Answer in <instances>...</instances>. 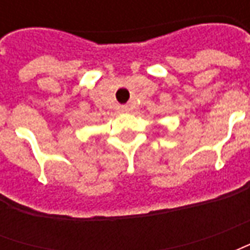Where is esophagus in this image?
<instances>
[{
	"instance_id": "esophagus-1",
	"label": "esophagus",
	"mask_w": 250,
	"mask_h": 250,
	"mask_svg": "<svg viewBox=\"0 0 250 250\" xmlns=\"http://www.w3.org/2000/svg\"><path fill=\"white\" fill-rule=\"evenodd\" d=\"M128 111H130V108L127 105H119L118 107V112H120V114H125V112H128Z\"/></svg>"
}]
</instances>
